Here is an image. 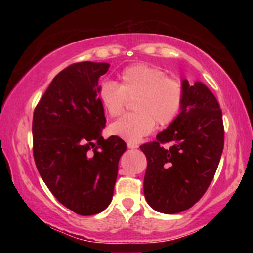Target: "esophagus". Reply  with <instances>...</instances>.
<instances>
[{"instance_id":"1","label":"esophagus","mask_w":253,"mask_h":253,"mask_svg":"<svg viewBox=\"0 0 253 253\" xmlns=\"http://www.w3.org/2000/svg\"><path fill=\"white\" fill-rule=\"evenodd\" d=\"M126 146H127V148H137L138 145L134 144V143H127Z\"/></svg>"}]
</instances>
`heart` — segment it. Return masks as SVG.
Segmentation results:
<instances>
[{"label":"heart","instance_id":"heart-1","mask_svg":"<svg viewBox=\"0 0 253 253\" xmlns=\"http://www.w3.org/2000/svg\"><path fill=\"white\" fill-rule=\"evenodd\" d=\"M98 96L110 116L120 115L126 99H134L132 107L136 113L113 122L109 131L136 143L154 129L155 123L167 126L178 116L184 102V87L177 79L167 77L161 69L139 63L124 69L117 84L102 82Z\"/></svg>","mask_w":253,"mask_h":253}]
</instances>
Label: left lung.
<instances>
[{"label": "left lung", "mask_w": 253, "mask_h": 253, "mask_svg": "<svg viewBox=\"0 0 253 253\" xmlns=\"http://www.w3.org/2000/svg\"><path fill=\"white\" fill-rule=\"evenodd\" d=\"M182 85L181 113L157 141L140 146L147 159L145 198L152 209L165 214L183 212L202 198L223 150L222 112L216 98L202 82L182 79ZM170 141L169 149L161 146Z\"/></svg>", "instance_id": "8db88e82"}]
</instances>
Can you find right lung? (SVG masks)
Here are the masks:
<instances>
[{
	"mask_svg": "<svg viewBox=\"0 0 253 253\" xmlns=\"http://www.w3.org/2000/svg\"><path fill=\"white\" fill-rule=\"evenodd\" d=\"M109 63L81 62L55 76L33 114V155L48 189L79 215H93L112 202L119 161L126 144L103 139L105 110L99 79Z\"/></svg>",
	"mask_w": 253,
	"mask_h": 253,
	"instance_id": "right-lung-1",
	"label": "right lung"
}]
</instances>
